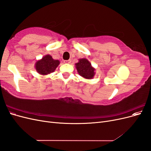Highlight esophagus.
Here are the masks:
<instances>
[{"mask_svg": "<svg viewBox=\"0 0 151 151\" xmlns=\"http://www.w3.org/2000/svg\"><path fill=\"white\" fill-rule=\"evenodd\" d=\"M64 62L65 63H70V60H64Z\"/></svg>", "mask_w": 151, "mask_h": 151, "instance_id": "esophagus-1", "label": "esophagus"}]
</instances>
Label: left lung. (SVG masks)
Segmentation results:
<instances>
[{
	"instance_id": "left-lung-1",
	"label": "left lung",
	"mask_w": 151,
	"mask_h": 151,
	"mask_svg": "<svg viewBox=\"0 0 151 151\" xmlns=\"http://www.w3.org/2000/svg\"><path fill=\"white\" fill-rule=\"evenodd\" d=\"M76 68L78 74L86 79H92L95 76V68L91 65V63L87 58L79 59L76 63Z\"/></svg>"
}]
</instances>
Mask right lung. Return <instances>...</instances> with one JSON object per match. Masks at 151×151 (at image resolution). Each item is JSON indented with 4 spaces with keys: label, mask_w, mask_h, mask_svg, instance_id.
I'll return each instance as SVG.
<instances>
[{
    "label": "right lung",
    "mask_w": 151,
    "mask_h": 151,
    "mask_svg": "<svg viewBox=\"0 0 151 151\" xmlns=\"http://www.w3.org/2000/svg\"><path fill=\"white\" fill-rule=\"evenodd\" d=\"M60 64V61L55 60L50 55H46L42 59L36 61L35 67L36 70L40 75H48L53 72Z\"/></svg>",
    "instance_id": "obj_1"
}]
</instances>
